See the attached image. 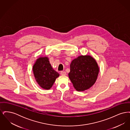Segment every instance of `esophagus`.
I'll return each instance as SVG.
<instances>
[{
	"mask_svg": "<svg viewBox=\"0 0 130 130\" xmlns=\"http://www.w3.org/2000/svg\"><path fill=\"white\" fill-rule=\"evenodd\" d=\"M60 74H61L62 75H65L66 74V72L65 71H61L60 72Z\"/></svg>",
	"mask_w": 130,
	"mask_h": 130,
	"instance_id": "esophagus-1",
	"label": "esophagus"
}]
</instances>
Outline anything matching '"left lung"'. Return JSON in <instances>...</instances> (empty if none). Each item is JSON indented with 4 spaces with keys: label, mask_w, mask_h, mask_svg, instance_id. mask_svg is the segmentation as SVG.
<instances>
[{
    "label": "left lung",
    "mask_w": 130,
    "mask_h": 130,
    "mask_svg": "<svg viewBox=\"0 0 130 130\" xmlns=\"http://www.w3.org/2000/svg\"><path fill=\"white\" fill-rule=\"evenodd\" d=\"M99 65L92 56H78L70 64L69 78L77 91H84L93 86L99 74Z\"/></svg>",
    "instance_id": "obj_1"
}]
</instances>
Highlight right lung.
I'll use <instances>...</instances> for the list:
<instances>
[{
  "mask_svg": "<svg viewBox=\"0 0 130 130\" xmlns=\"http://www.w3.org/2000/svg\"><path fill=\"white\" fill-rule=\"evenodd\" d=\"M36 80L39 86L45 90H49L53 85L59 74L50 63L47 56H40L36 60L32 66Z\"/></svg>",
  "mask_w": 130,
  "mask_h": 130,
  "instance_id": "1",
  "label": "right lung"
}]
</instances>
